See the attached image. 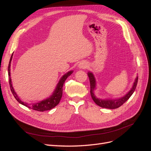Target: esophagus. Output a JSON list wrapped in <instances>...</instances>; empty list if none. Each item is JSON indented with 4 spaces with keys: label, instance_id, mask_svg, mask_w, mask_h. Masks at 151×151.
<instances>
[{
    "label": "esophagus",
    "instance_id": "esophagus-1",
    "mask_svg": "<svg viewBox=\"0 0 151 151\" xmlns=\"http://www.w3.org/2000/svg\"><path fill=\"white\" fill-rule=\"evenodd\" d=\"M79 67L80 68H86L87 67V63L84 62H82L79 64Z\"/></svg>",
    "mask_w": 151,
    "mask_h": 151
}]
</instances>
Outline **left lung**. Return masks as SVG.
I'll list each match as a JSON object with an SVG mask.
<instances>
[{"mask_svg":"<svg viewBox=\"0 0 151 151\" xmlns=\"http://www.w3.org/2000/svg\"><path fill=\"white\" fill-rule=\"evenodd\" d=\"M88 75L89 79L90 81V87H91V90H90V93H91V98L93 99V101L94 103L96 104L98 106H101L102 108H108V109H115L119 108L122 105L125 103L128 99H129L132 94L134 93V92L135 90V88L137 87V82H138V77H137V78L135 79V81L134 83L133 87L131 89V90L128 93L124 96L117 99H98L94 94V91L96 88V81L95 78L94 77V75L92 74V73L89 72L88 73Z\"/></svg>","mask_w":151,"mask_h":151,"instance_id":"1","label":"left lung"}]
</instances>
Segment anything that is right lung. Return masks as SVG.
Instances as JSON below:
<instances>
[{
	"instance_id": "1",
	"label": "right lung",
	"mask_w": 151,
	"mask_h": 151,
	"mask_svg": "<svg viewBox=\"0 0 151 151\" xmlns=\"http://www.w3.org/2000/svg\"><path fill=\"white\" fill-rule=\"evenodd\" d=\"M12 55H13V53L12 54V55L11 57L9 63V66H8V75H9V83L11 92L17 101L19 103H21V104L24 105V106H25L26 107H28L31 109H34V110L38 111H47V110H50V109H51L53 108L54 107H55L59 103V102H60V99L62 98L63 85V84H64L65 81L67 79V77L68 76H70L72 74L73 71L71 70V71L68 72L62 77L60 81H59V83H58V84L57 86V88H56L55 90L54 93L51 96V97L47 99H45L42 101L37 103L28 104L27 103L22 102L21 101V100L19 98V97L17 96V95L15 93V91H14V90L13 87L12 86L11 79L10 77V75H11L10 67H11V60L12 58Z\"/></svg>"
}]
</instances>
